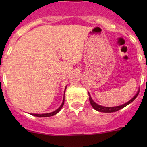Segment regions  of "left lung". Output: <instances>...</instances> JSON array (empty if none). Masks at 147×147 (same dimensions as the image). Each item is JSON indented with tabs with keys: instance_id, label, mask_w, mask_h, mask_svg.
<instances>
[{
	"instance_id": "left-lung-1",
	"label": "left lung",
	"mask_w": 147,
	"mask_h": 147,
	"mask_svg": "<svg viewBox=\"0 0 147 147\" xmlns=\"http://www.w3.org/2000/svg\"><path fill=\"white\" fill-rule=\"evenodd\" d=\"M139 90L138 91V92L137 93V94L134 95V97H133L131 100H130L129 101L127 102V103L125 104H123V105H119V106H116V107H104V106H102V105H98V104L95 103L94 101L92 100V99L91 96H90V93L88 92L89 94V97H90V104H91L92 107L93 108H94L95 110L98 111V112H117V111L119 110V109H122V108L125 107L126 106H127V105H129V104H130L131 102H132L133 101H134V100H135L136 98H137V97L138 96V94H139Z\"/></svg>"
}]
</instances>
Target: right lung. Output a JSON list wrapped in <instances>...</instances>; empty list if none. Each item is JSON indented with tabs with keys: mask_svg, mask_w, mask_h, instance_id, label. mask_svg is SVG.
<instances>
[{
	"mask_svg": "<svg viewBox=\"0 0 147 147\" xmlns=\"http://www.w3.org/2000/svg\"><path fill=\"white\" fill-rule=\"evenodd\" d=\"M65 90H66V88H65ZM64 102H65V95H64V98H63V103H62V105H60V107L58 108V109H56V110L54 111V112H50V113H45V114H31V115H33V116H35V117H48L53 116V115H56V114L58 113V112H60V109H61L62 107H63V105H64Z\"/></svg>",
	"mask_w": 147,
	"mask_h": 147,
	"instance_id": "1",
	"label": "right lung"
}]
</instances>
